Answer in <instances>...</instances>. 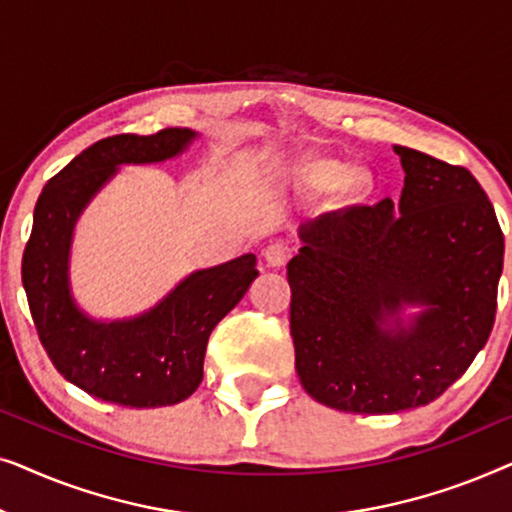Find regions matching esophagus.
<instances>
[{
    "mask_svg": "<svg viewBox=\"0 0 512 512\" xmlns=\"http://www.w3.org/2000/svg\"><path fill=\"white\" fill-rule=\"evenodd\" d=\"M263 258L270 268H282L289 261V247L284 242H272L263 249Z\"/></svg>",
    "mask_w": 512,
    "mask_h": 512,
    "instance_id": "esophagus-1",
    "label": "esophagus"
}]
</instances>
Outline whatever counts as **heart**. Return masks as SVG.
<instances>
[{"label":"heart","mask_w":512,"mask_h":512,"mask_svg":"<svg viewBox=\"0 0 512 512\" xmlns=\"http://www.w3.org/2000/svg\"><path fill=\"white\" fill-rule=\"evenodd\" d=\"M307 177H310V181L317 188H335L340 181H345L349 177V167L340 165V163H317L310 167ZM349 184L361 186L363 174H354V177L349 179Z\"/></svg>","instance_id":"heart-1"}]
</instances>
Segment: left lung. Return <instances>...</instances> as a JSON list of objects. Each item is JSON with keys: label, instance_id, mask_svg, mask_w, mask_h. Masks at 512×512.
<instances>
[{"label": "left lung", "instance_id": "1", "mask_svg": "<svg viewBox=\"0 0 512 512\" xmlns=\"http://www.w3.org/2000/svg\"><path fill=\"white\" fill-rule=\"evenodd\" d=\"M398 205H354L300 226L286 265L300 384L354 415L419 408L485 347L496 317L503 233L466 167L394 146ZM405 306L423 312L403 322Z\"/></svg>", "mask_w": 512, "mask_h": 512}]
</instances>
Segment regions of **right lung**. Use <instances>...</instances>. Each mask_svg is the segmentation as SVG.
Instances as JSON below:
<instances>
[{
	"label": "right lung",
	"instance_id": "1",
	"mask_svg": "<svg viewBox=\"0 0 512 512\" xmlns=\"http://www.w3.org/2000/svg\"><path fill=\"white\" fill-rule=\"evenodd\" d=\"M198 137L188 128L116 135L81 151L41 191L23 254V286L39 340L58 373L86 394L125 408L186 401L202 382L207 340L258 277L256 256L195 270L149 312L97 321L69 289L74 226L121 165L163 163Z\"/></svg>",
	"mask_w": 512,
	"mask_h": 512
}]
</instances>
